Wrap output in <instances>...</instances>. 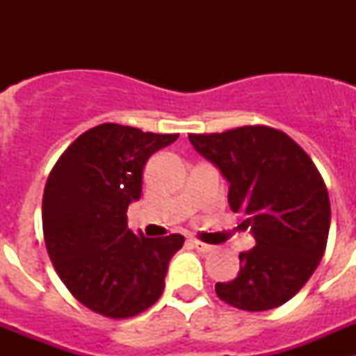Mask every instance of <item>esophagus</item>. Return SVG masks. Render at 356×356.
<instances>
[{
  "label": "esophagus",
  "instance_id": "obj_1",
  "mask_svg": "<svg viewBox=\"0 0 356 356\" xmlns=\"http://www.w3.org/2000/svg\"><path fill=\"white\" fill-rule=\"evenodd\" d=\"M191 244H193L196 250L203 251V253H210V251H213V246H210V244H205V242L197 241V238H193V241H191Z\"/></svg>",
  "mask_w": 356,
  "mask_h": 356
}]
</instances>
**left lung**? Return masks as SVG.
<instances>
[{
  "mask_svg": "<svg viewBox=\"0 0 356 356\" xmlns=\"http://www.w3.org/2000/svg\"><path fill=\"white\" fill-rule=\"evenodd\" d=\"M188 140L228 180L229 209L248 213L257 241L238 254L237 278L216 284V294L248 312L287 303L314 275L328 242L332 210L316 163L287 134L266 124L188 134Z\"/></svg>",
  "mask_w": 356,
  "mask_h": 356,
  "instance_id": "obj_1",
  "label": "left lung"
}]
</instances>
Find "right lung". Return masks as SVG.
I'll return each instance as SVG.
<instances>
[{
  "label": "right lung",
  "instance_id": "right-lung-1",
  "mask_svg": "<svg viewBox=\"0 0 356 356\" xmlns=\"http://www.w3.org/2000/svg\"><path fill=\"white\" fill-rule=\"evenodd\" d=\"M178 134L105 122L60 155L42 196L44 242L58 278L83 307L128 319L159 301L178 234L147 238L128 228L127 210L143 194V171Z\"/></svg>",
  "mask_w": 356,
  "mask_h": 356
}]
</instances>
